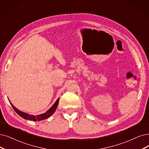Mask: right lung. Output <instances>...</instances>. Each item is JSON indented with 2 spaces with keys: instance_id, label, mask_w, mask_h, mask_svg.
<instances>
[{
  "instance_id": "1",
  "label": "right lung",
  "mask_w": 149,
  "mask_h": 149,
  "mask_svg": "<svg viewBox=\"0 0 149 149\" xmlns=\"http://www.w3.org/2000/svg\"><path fill=\"white\" fill-rule=\"evenodd\" d=\"M9 102H10V103L11 104V106L13 107V109L15 111V112L23 118H24V119H26V120H32V121H40V120L46 119V118H49L50 116H51L53 114H54V112L56 110L58 104L59 98L56 100V102L54 103V104H53L51 107V108L49 110H47L46 112L43 113V114H39L37 116L31 115L29 114H27V113L22 112L20 110L17 109L16 108H15V107L12 104V103L10 102V101H9Z\"/></svg>"
}]
</instances>
